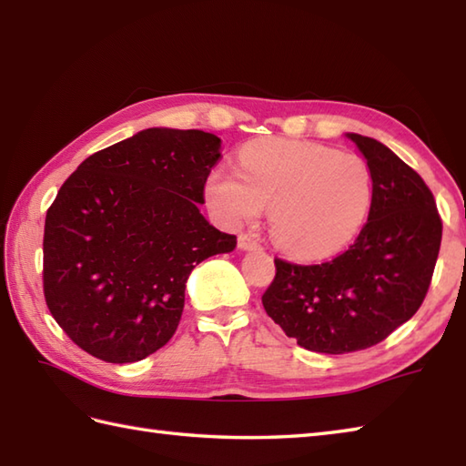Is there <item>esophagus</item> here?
Wrapping results in <instances>:
<instances>
[{
  "label": "esophagus",
  "instance_id": "34e87169",
  "mask_svg": "<svg viewBox=\"0 0 466 466\" xmlns=\"http://www.w3.org/2000/svg\"><path fill=\"white\" fill-rule=\"evenodd\" d=\"M238 248L244 250V252H248V250L260 248V244H258V240L254 238V236H250V234H240V236H238Z\"/></svg>",
  "mask_w": 466,
  "mask_h": 466
}]
</instances>
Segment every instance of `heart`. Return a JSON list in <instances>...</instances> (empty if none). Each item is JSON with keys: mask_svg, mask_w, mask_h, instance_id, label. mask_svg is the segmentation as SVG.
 <instances>
[{"mask_svg": "<svg viewBox=\"0 0 466 466\" xmlns=\"http://www.w3.org/2000/svg\"><path fill=\"white\" fill-rule=\"evenodd\" d=\"M372 174L360 156L302 140H258L242 147L238 174L216 170L204 194L228 226L258 220L270 206L274 242L299 258L346 248L372 206Z\"/></svg>", "mask_w": 466, "mask_h": 466, "instance_id": "1", "label": "heart"}]
</instances>
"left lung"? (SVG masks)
Wrapping results in <instances>:
<instances>
[{
  "mask_svg": "<svg viewBox=\"0 0 466 466\" xmlns=\"http://www.w3.org/2000/svg\"><path fill=\"white\" fill-rule=\"evenodd\" d=\"M372 174L369 220L349 250L302 266L276 258L266 314L302 349L346 354L379 344L427 296L442 222L422 177L374 137L344 134Z\"/></svg>",
  "mask_w": 466,
  "mask_h": 466,
  "instance_id": "8db88e82",
  "label": "left lung"
}]
</instances>
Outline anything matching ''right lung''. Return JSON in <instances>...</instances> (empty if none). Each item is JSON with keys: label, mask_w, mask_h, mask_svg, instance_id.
<instances>
[{"label": "right lung", "mask_w": 466, "mask_h": 466, "mask_svg": "<svg viewBox=\"0 0 466 466\" xmlns=\"http://www.w3.org/2000/svg\"><path fill=\"white\" fill-rule=\"evenodd\" d=\"M222 140L147 127L87 157L46 216L44 294L96 359L137 362L172 339L196 264L236 248L200 212Z\"/></svg>", "instance_id": "add662e5"}]
</instances>
